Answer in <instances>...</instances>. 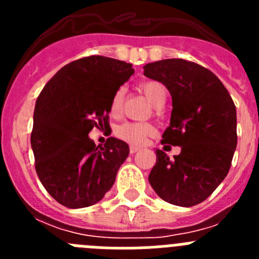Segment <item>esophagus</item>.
<instances>
[{
    "label": "esophagus",
    "mask_w": 259,
    "mask_h": 259,
    "mask_svg": "<svg viewBox=\"0 0 259 259\" xmlns=\"http://www.w3.org/2000/svg\"><path fill=\"white\" fill-rule=\"evenodd\" d=\"M139 150H140V148H139V146H135V145L130 146V152H131V154H134V153L139 152Z\"/></svg>",
    "instance_id": "esophagus-1"
}]
</instances>
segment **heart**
<instances>
[{"label":"heart","mask_w":259,"mask_h":259,"mask_svg":"<svg viewBox=\"0 0 259 259\" xmlns=\"http://www.w3.org/2000/svg\"><path fill=\"white\" fill-rule=\"evenodd\" d=\"M141 91L145 93L150 102L157 107V105L166 98V89L158 81H145L141 84ZM123 100H124V89H116L110 101V114L118 116L122 110ZM115 135L132 144V145H143L149 137L155 135V127L148 122H124L115 128Z\"/></svg>","instance_id":"obj_1"}]
</instances>
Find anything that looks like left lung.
I'll return each instance as SVG.
<instances>
[{
    "label": "left lung",
    "mask_w": 259,
    "mask_h": 259,
    "mask_svg": "<svg viewBox=\"0 0 259 259\" xmlns=\"http://www.w3.org/2000/svg\"><path fill=\"white\" fill-rule=\"evenodd\" d=\"M144 75L163 84L172 98L162 144L182 148L174 159L155 149L149 183L166 202L194 206L206 200L230 171L237 145L236 107L221 80L194 62H153L144 66Z\"/></svg>",
    "instance_id": "1"
}]
</instances>
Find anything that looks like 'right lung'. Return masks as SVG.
I'll return each mask as SVG.
<instances>
[{"label":"right lung","instance_id":"obj_1","mask_svg":"<svg viewBox=\"0 0 259 259\" xmlns=\"http://www.w3.org/2000/svg\"><path fill=\"white\" fill-rule=\"evenodd\" d=\"M134 72L131 63L85 57L62 67L41 91L31 146L41 184L63 206L95 205L113 187L130 148L115 137L96 146L88 135L109 124L113 95Z\"/></svg>","mask_w":259,"mask_h":259}]
</instances>
